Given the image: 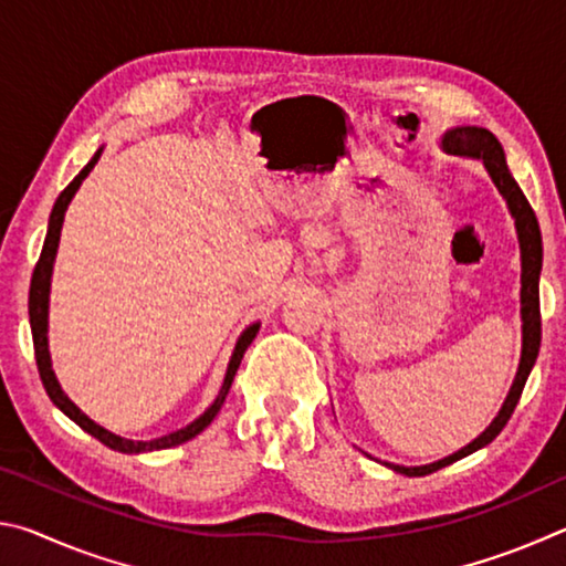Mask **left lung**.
I'll list each match as a JSON object with an SVG mask.
<instances>
[{
  "label": "left lung",
  "mask_w": 566,
  "mask_h": 566,
  "mask_svg": "<svg viewBox=\"0 0 566 566\" xmlns=\"http://www.w3.org/2000/svg\"><path fill=\"white\" fill-rule=\"evenodd\" d=\"M442 147H444V151H449V155L482 161L484 169L490 171L494 187L500 189V195L506 199V207H510V212L514 217L516 237H520V249H522V357H520V369H516L512 389L504 399L500 415L494 417L492 424L486 427L484 432L474 439V442H469L467 447L459 449V452L439 459V462L424 464V467H401V464L385 462L389 469H395L397 474H407V476L432 474V472H437V469L452 464V462H457V459L472 454V452H476V449L490 444L492 439H496V434H500L506 421H510L516 401H520V397H522V389L526 385V377H530V371L534 367L536 354H539V342H542V314H539L542 232H539V222H536L534 209L530 207V202H526L524 191L510 175V167H506L502 145L496 142V137L490 129L454 127L442 137Z\"/></svg>",
  "instance_id": "1"
}]
</instances>
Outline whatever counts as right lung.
Instances as JSON below:
<instances>
[{
	"label": "right lung",
	"mask_w": 566,
	"mask_h": 566,
	"mask_svg": "<svg viewBox=\"0 0 566 566\" xmlns=\"http://www.w3.org/2000/svg\"><path fill=\"white\" fill-rule=\"evenodd\" d=\"M102 157V147L94 151V157L87 161V167H84L80 175H76L66 189L62 191L60 197H56L54 209L50 214V227H46V237H44V247H42V254H40V262L34 266V274H32V284H30V324H32V339H34V357H36V369H40V377H42V385L46 389V395L54 401L56 407H60L66 417L72 421H76L84 432H90L94 439H99L102 444H107L114 452H122V454H139V452H157V449H169V447H177L181 442H189L191 437H197L199 432H205V429L212 424V419L217 417V411L222 409L224 405V397L229 395V387H232L234 375L239 369V364H242V357L249 344L256 337V332H260V322L256 324H249V327L242 332V337L237 339V347L232 352V359H229V367H227V375H224V385L219 389L217 399L209 405V409L205 415H199L191 424L177 429V432L165 434L159 439H149V442H134V439H124L119 434H112L109 429L99 427L97 421H92L84 411L74 405V401L64 395L60 381L54 377V369H52V359H50V342H46V319H50V284H52V270H54V256H56V247H60V234H62V222H64V212L66 207H70L72 197L76 195V189L84 181V177L90 175L97 165Z\"/></svg>",
	"instance_id": "1"
}]
</instances>
